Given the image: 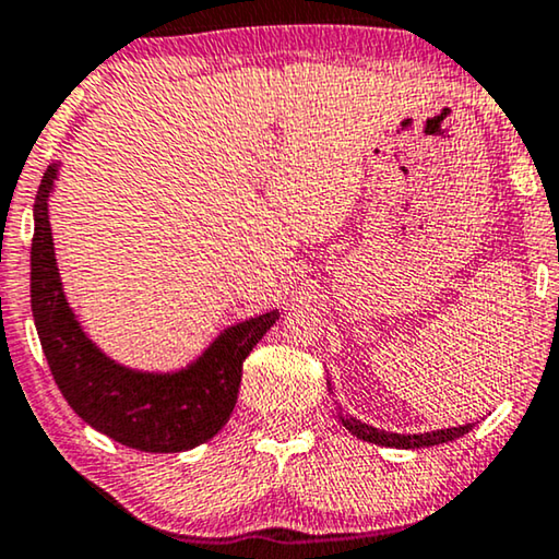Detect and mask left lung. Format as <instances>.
Listing matches in <instances>:
<instances>
[{"mask_svg":"<svg viewBox=\"0 0 559 559\" xmlns=\"http://www.w3.org/2000/svg\"><path fill=\"white\" fill-rule=\"evenodd\" d=\"M338 419L343 427L356 438H361L366 442H373V445L381 448H400V450H415V448H432V445H442V442L457 440L463 438L465 432L473 430V423L461 425V427H448V430H432V432H419V435H402V432H386L379 430V427H371L361 423V419L350 417V415H341Z\"/></svg>","mask_w":559,"mask_h":559,"instance_id":"left-lung-1","label":"left lung"}]
</instances>
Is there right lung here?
<instances>
[{"label": "right lung", "instance_id": "add662e5", "mask_svg": "<svg viewBox=\"0 0 559 559\" xmlns=\"http://www.w3.org/2000/svg\"><path fill=\"white\" fill-rule=\"evenodd\" d=\"M60 163L37 188L29 251V300L52 379L83 423L142 453H182L216 438L231 417L251 348L280 320L277 310L221 331L178 371H140L114 361L88 338L63 293L52 247L48 201Z\"/></svg>", "mask_w": 559, "mask_h": 559}]
</instances>
